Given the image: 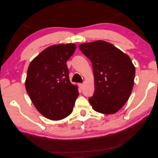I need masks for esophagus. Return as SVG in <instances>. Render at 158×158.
I'll return each instance as SVG.
<instances>
[{
	"label": "esophagus",
	"mask_w": 158,
	"mask_h": 158,
	"mask_svg": "<svg viewBox=\"0 0 158 158\" xmlns=\"http://www.w3.org/2000/svg\"><path fill=\"white\" fill-rule=\"evenodd\" d=\"M78 85H79V87H80V88H81V89H82V88H83V87H84V84H83V83H80Z\"/></svg>",
	"instance_id": "34e87169"
}]
</instances>
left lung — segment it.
<instances>
[{"label": "left lung", "mask_w": 158, "mask_h": 158, "mask_svg": "<svg viewBox=\"0 0 158 158\" xmlns=\"http://www.w3.org/2000/svg\"><path fill=\"white\" fill-rule=\"evenodd\" d=\"M91 60L95 92L89 102L96 112L114 114L128 100L134 85L135 68L131 58L113 44L98 40L79 45Z\"/></svg>", "instance_id": "left-lung-1"}]
</instances>
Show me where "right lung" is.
Returning a JSON list of instances; mask_svg holds the SVG:
<instances>
[{
    "instance_id": "1",
    "label": "right lung",
    "mask_w": 158,
    "mask_h": 158,
    "mask_svg": "<svg viewBox=\"0 0 158 158\" xmlns=\"http://www.w3.org/2000/svg\"><path fill=\"white\" fill-rule=\"evenodd\" d=\"M76 48L74 44L49 46L27 69L26 89L38 112L50 120H61L71 114L78 96L77 86L69 81L66 65Z\"/></svg>"
}]
</instances>
